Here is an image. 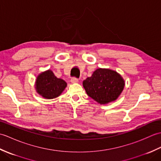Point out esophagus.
Masks as SVG:
<instances>
[{
	"instance_id": "esophagus-1",
	"label": "esophagus",
	"mask_w": 161,
	"mask_h": 161,
	"mask_svg": "<svg viewBox=\"0 0 161 161\" xmlns=\"http://www.w3.org/2000/svg\"><path fill=\"white\" fill-rule=\"evenodd\" d=\"M70 81H71V83L75 84V83H77V82H79V80H78V79L73 77V78H72V79H71Z\"/></svg>"
}]
</instances>
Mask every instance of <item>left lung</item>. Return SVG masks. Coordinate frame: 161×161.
<instances>
[{"instance_id": "1", "label": "left lung", "mask_w": 161, "mask_h": 161, "mask_svg": "<svg viewBox=\"0 0 161 161\" xmlns=\"http://www.w3.org/2000/svg\"><path fill=\"white\" fill-rule=\"evenodd\" d=\"M125 80L117 72L108 68H99L91 77L83 81L87 95L100 104L114 102L125 87Z\"/></svg>"}]
</instances>
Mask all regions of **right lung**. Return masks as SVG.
<instances>
[{
	"instance_id": "1",
	"label": "right lung",
	"mask_w": 161,
	"mask_h": 161,
	"mask_svg": "<svg viewBox=\"0 0 161 161\" xmlns=\"http://www.w3.org/2000/svg\"><path fill=\"white\" fill-rule=\"evenodd\" d=\"M67 83L62 79L57 78L51 70L42 72L35 80L37 93L45 99H54L62 93Z\"/></svg>"
}]
</instances>
